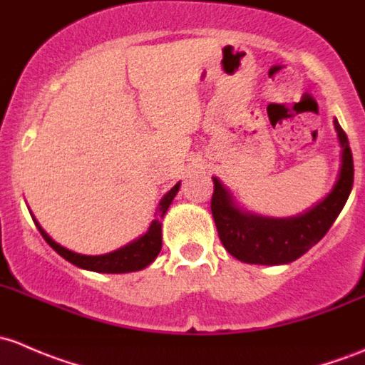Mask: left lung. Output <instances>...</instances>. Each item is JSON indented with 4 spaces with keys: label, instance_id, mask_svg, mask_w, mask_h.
<instances>
[{
    "label": "left lung",
    "instance_id": "obj_1",
    "mask_svg": "<svg viewBox=\"0 0 365 365\" xmlns=\"http://www.w3.org/2000/svg\"><path fill=\"white\" fill-rule=\"evenodd\" d=\"M341 151L339 179L320 204L294 217H265L240 210L220 179L212 178L210 198L214 223L225 250L240 262L258 265L290 264L309 251L329 232L353 187V156L348 137L334 119Z\"/></svg>",
    "mask_w": 365,
    "mask_h": 365
}]
</instances>
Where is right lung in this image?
I'll use <instances>...</instances> for the list:
<instances>
[{
    "label": "right lung",
    "instance_id": "add662e5",
    "mask_svg": "<svg viewBox=\"0 0 365 365\" xmlns=\"http://www.w3.org/2000/svg\"><path fill=\"white\" fill-rule=\"evenodd\" d=\"M179 186L181 182L175 184L163 198H161L160 205H158L155 220L151 221V227L148 228L142 237H138L133 242L126 244L125 247H119V250L112 251L107 255H98V257H88V255H78L73 251L66 250V247L59 246L58 242H54L42 227H40L38 221L35 220V216L31 214L33 221H35L36 228L42 234V237L47 240L48 246L54 251H58L65 260H68L70 264L81 267L86 270H95V272H107V274H123V272H135V270H140L144 267L155 262L158 253L161 251V217L165 216V212L168 210V205L172 204L174 197L178 195Z\"/></svg>",
    "mask_w": 365,
    "mask_h": 365
}]
</instances>
